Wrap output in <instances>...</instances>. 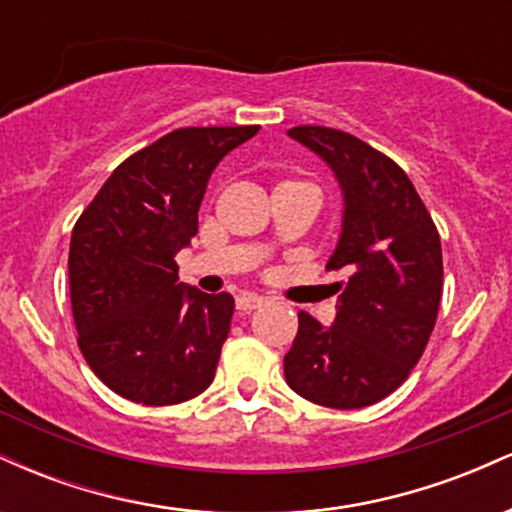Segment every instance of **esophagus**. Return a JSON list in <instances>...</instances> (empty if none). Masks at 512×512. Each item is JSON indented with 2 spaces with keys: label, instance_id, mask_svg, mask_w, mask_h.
<instances>
[{
  "label": "esophagus",
  "instance_id": "esophagus-1",
  "mask_svg": "<svg viewBox=\"0 0 512 512\" xmlns=\"http://www.w3.org/2000/svg\"><path fill=\"white\" fill-rule=\"evenodd\" d=\"M262 303H264V298L252 296V293H243V296L236 298V308L240 310V313H250V310L260 308Z\"/></svg>",
  "mask_w": 512,
  "mask_h": 512
}]
</instances>
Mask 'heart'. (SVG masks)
<instances>
[{"label": "heart", "mask_w": 512, "mask_h": 512, "mask_svg": "<svg viewBox=\"0 0 512 512\" xmlns=\"http://www.w3.org/2000/svg\"><path fill=\"white\" fill-rule=\"evenodd\" d=\"M279 185H305V187H313V185H308V182H296V180H286V182H279ZM315 190V187H313Z\"/></svg>", "instance_id": "1"}]
</instances>
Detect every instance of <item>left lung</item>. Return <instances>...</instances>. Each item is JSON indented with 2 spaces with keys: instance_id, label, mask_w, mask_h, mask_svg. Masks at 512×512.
I'll use <instances>...</instances> for the list:
<instances>
[{
  "instance_id": "obj_1",
  "label": "left lung",
  "mask_w": 512,
  "mask_h": 512,
  "mask_svg": "<svg viewBox=\"0 0 512 512\" xmlns=\"http://www.w3.org/2000/svg\"><path fill=\"white\" fill-rule=\"evenodd\" d=\"M289 137L325 158L344 190V226L327 269L337 281V320L305 310L284 356L293 392L332 409L380 402L409 378L436 327L443 293L438 228L402 168L354 134L301 125Z\"/></svg>"
}]
</instances>
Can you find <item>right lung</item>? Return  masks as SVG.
<instances>
[{
  "instance_id": "1",
  "label": "right lung",
  "mask_w": 512,
  "mask_h": 512,
  "mask_svg": "<svg viewBox=\"0 0 512 512\" xmlns=\"http://www.w3.org/2000/svg\"><path fill=\"white\" fill-rule=\"evenodd\" d=\"M257 129H173L125 158L74 223L76 342L115 395L166 407L202 395L214 380L233 296L182 289L175 255L197 236L211 170Z\"/></svg>"
}]
</instances>
